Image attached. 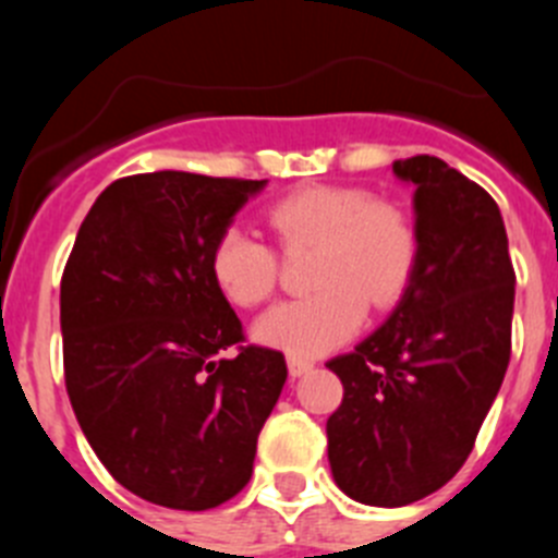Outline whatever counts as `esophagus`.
I'll use <instances>...</instances> for the list:
<instances>
[{
  "instance_id": "34e87169",
  "label": "esophagus",
  "mask_w": 558,
  "mask_h": 558,
  "mask_svg": "<svg viewBox=\"0 0 558 558\" xmlns=\"http://www.w3.org/2000/svg\"><path fill=\"white\" fill-rule=\"evenodd\" d=\"M315 368V363L310 357H302V354H288V372L290 377H304V374H310Z\"/></svg>"
}]
</instances>
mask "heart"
Masks as SVG:
<instances>
[{
	"label": "heart",
	"mask_w": 558,
	"mask_h": 558,
	"mask_svg": "<svg viewBox=\"0 0 558 558\" xmlns=\"http://www.w3.org/2000/svg\"><path fill=\"white\" fill-rule=\"evenodd\" d=\"M282 248H315L313 295L284 302L254 324V338L288 354H324L366 322L368 304L388 307L405 293L416 265L413 220L357 186L313 184L270 204ZM276 254L245 229H226L211 248V279L236 307H256L276 290Z\"/></svg>",
	"instance_id": "heart-1"
}]
</instances>
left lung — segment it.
Listing matches in <instances>:
<instances>
[{
  "mask_svg": "<svg viewBox=\"0 0 558 558\" xmlns=\"http://www.w3.org/2000/svg\"><path fill=\"white\" fill-rule=\"evenodd\" d=\"M391 170L413 184L411 282L383 327L327 363L343 383L327 418L332 477L383 509L461 470L509 368L514 315L509 236L489 192L436 156Z\"/></svg>",
  "mask_w": 558,
  "mask_h": 558,
  "instance_id": "8db88e82",
  "label": "left lung"
}]
</instances>
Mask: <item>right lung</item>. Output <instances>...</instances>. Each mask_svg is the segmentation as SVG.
Returning a JSON list of instances; mask_svg holds the SVG:
<instances>
[{"mask_svg":"<svg viewBox=\"0 0 558 558\" xmlns=\"http://www.w3.org/2000/svg\"><path fill=\"white\" fill-rule=\"evenodd\" d=\"M268 181L159 170L88 209L61 279L63 374L83 436L113 481L165 509L231 500L282 393V352L240 347L211 248Z\"/></svg>","mask_w":558,"mask_h":558,"instance_id":"1","label":"right lung"}]
</instances>
